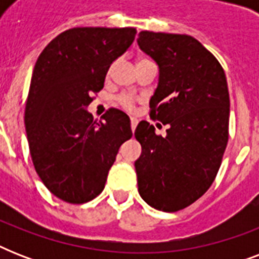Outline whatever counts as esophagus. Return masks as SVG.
Instances as JSON below:
<instances>
[{"mask_svg": "<svg viewBox=\"0 0 259 259\" xmlns=\"http://www.w3.org/2000/svg\"><path fill=\"white\" fill-rule=\"evenodd\" d=\"M137 118H130V126H132V130H133V132L136 130V127H137Z\"/></svg>", "mask_w": 259, "mask_h": 259, "instance_id": "obj_1", "label": "esophagus"}]
</instances>
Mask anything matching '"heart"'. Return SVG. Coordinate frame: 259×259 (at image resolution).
I'll list each match as a JSON object with an SVG mask.
<instances>
[{
  "mask_svg": "<svg viewBox=\"0 0 259 259\" xmlns=\"http://www.w3.org/2000/svg\"><path fill=\"white\" fill-rule=\"evenodd\" d=\"M144 62H150L149 59L141 58L138 60V63H144ZM117 103L121 106L122 109L127 110V111H133L136 109V103H137V99L133 97V95H130V94H122L119 97L117 98Z\"/></svg>",
  "mask_w": 259,
  "mask_h": 259,
  "instance_id": "b5f03b06",
  "label": "heart"
}]
</instances>
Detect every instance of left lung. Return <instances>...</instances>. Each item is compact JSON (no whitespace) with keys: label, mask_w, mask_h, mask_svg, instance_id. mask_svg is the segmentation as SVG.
<instances>
[{"label":"left lung","mask_w":259,"mask_h":259,"mask_svg":"<svg viewBox=\"0 0 259 259\" xmlns=\"http://www.w3.org/2000/svg\"><path fill=\"white\" fill-rule=\"evenodd\" d=\"M138 36L160 67L149 115L168 125L165 137L146 121L134 132L142 148L134 164L138 192L150 207L176 212L203 196L221 168L229 142L227 80L218 59L192 36Z\"/></svg>","instance_id":"8db88e82"}]
</instances>
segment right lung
<instances>
[{"mask_svg": "<svg viewBox=\"0 0 259 259\" xmlns=\"http://www.w3.org/2000/svg\"><path fill=\"white\" fill-rule=\"evenodd\" d=\"M136 33V28H72L34 64L24 113L30 157L48 191L63 201L97 197L119 146L133 136L121 110L109 109L98 121L86 109Z\"/></svg>", "mask_w": 259, "mask_h": 259, "instance_id": "add662e5", "label": "right lung"}]
</instances>
